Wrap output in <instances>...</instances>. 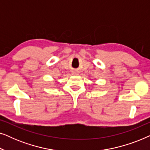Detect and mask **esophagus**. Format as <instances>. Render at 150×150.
<instances>
[{"mask_svg":"<svg viewBox=\"0 0 150 150\" xmlns=\"http://www.w3.org/2000/svg\"><path fill=\"white\" fill-rule=\"evenodd\" d=\"M73 74H76V71H74V72H73Z\"/></svg>","mask_w":150,"mask_h":150,"instance_id":"obj_1","label":"esophagus"}]
</instances>
